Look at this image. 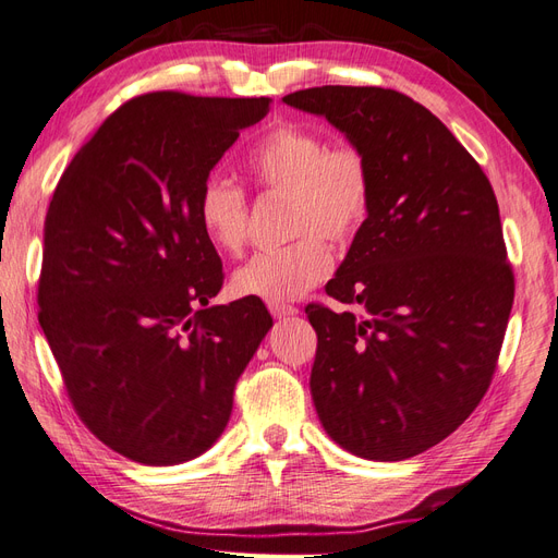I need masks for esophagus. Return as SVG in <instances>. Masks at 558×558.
Wrapping results in <instances>:
<instances>
[{"label": "esophagus", "mask_w": 558, "mask_h": 558, "mask_svg": "<svg viewBox=\"0 0 558 558\" xmlns=\"http://www.w3.org/2000/svg\"><path fill=\"white\" fill-rule=\"evenodd\" d=\"M268 308H270V313H274L276 318H290V316H296L299 313V308L296 306H288V304H268Z\"/></svg>", "instance_id": "1"}]
</instances>
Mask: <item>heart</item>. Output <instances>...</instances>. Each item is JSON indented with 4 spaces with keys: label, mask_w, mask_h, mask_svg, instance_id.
Listing matches in <instances>:
<instances>
[{
    "label": "heart",
    "mask_w": 558,
    "mask_h": 558,
    "mask_svg": "<svg viewBox=\"0 0 558 558\" xmlns=\"http://www.w3.org/2000/svg\"><path fill=\"white\" fill-rule=\"evenodd\" d=\"M250 171L264 191L290 197L288 233L299 238L250 256L235 268L231 288L268 304L292 302L330 276L332 252L322 235L344 245L361 233L373 207V167L359 146L330 143L302 124H280L252 150ZM197 221L214 250L240 252L250 221L245 191L211 174L197 195Z\"/></svg>",
    "instance_id": "obj_1"
}]
</instances>
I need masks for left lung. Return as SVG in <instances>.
I'll return each instance as SVG.
<instances>
[{
	"instance_id": "left-lung-1",
	"label": "left lung",
	"mask_w": 558,
	"mask_h": 558,
	"mask_svg": "<svg viewBox=\"0 0 558 558\" xmlns=\"http://www.w3.org/2000/svg\"><path fill=\"white\" fill-rule=\"evenodd\" d=\"M284 104L323 116L373 167V207L325 292L311 396L341 448L398 462L450 436L490 387L513 274L488 177L446 124L381 87H313Z\"/></svg>"
}]
</instances>
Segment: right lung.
I'll return each mask as SVG.
<instances>
[{"label": "right lung", "mask_w": 558, "mask_h": 558, "mask_svg": "<svg viewBox=\"0 0 558 558\" xmlns=\"http://www.w3.org/2000/svg\"><path fill=\"white\" fill-rule=\"evenodd\" d=\"M270 98L143 94L98 126L45 221L39 325L80 420L138 464L211 448L274 318L259 299L209 306L223 270L197 195Z\"/></svg>", "instance_id": "1"}]
</instances>
